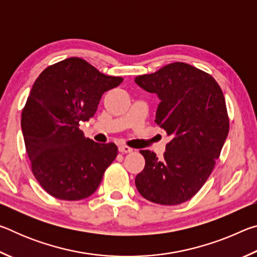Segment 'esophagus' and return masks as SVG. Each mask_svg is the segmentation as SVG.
I'll return each instance as SVG.
<instances>
[{
    "instance_id": "34e87169",
    "label": "esophagus",
    "mask_w": 257,
    "mask_h": 257,
    "mask_svg": "<svg viewBox=\"0 0 257 257\" xmlns=\"http://www.w3.org/2000/svg\"><path fill=\"white\" fill-rule=\"evenodd\" d=\"M119 152L120 153H130V152H133V149H130L129 146H125V145H120Z\"/></svg>"
}]
</instances>
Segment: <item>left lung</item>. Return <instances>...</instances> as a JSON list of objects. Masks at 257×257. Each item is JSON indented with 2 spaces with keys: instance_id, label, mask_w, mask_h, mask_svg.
I'll use <instances>...</instances> for the list:
<instances>
[{
  "instance_id": "1",
  "label": "left lung",
  "mask_w": 257,
  "mask_h": 257,
  "mask_svg": "<svg viewBox=\"0 0 257 257\" xmlns=\"http://www.w3.org/2000/svg\"><path fill=\"white\" fill-rule=\"evenodd\" d=\"M135 82L160 98L155 122L171 142L163 159L141 151L145 168L135 184L147 201L178 205L205 184L229 133L222 89L211 75L184 62H173Z\"/></svg>"
}]
</instances>
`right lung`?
<instances>
[{
    "label": "right lung",
    "instance_id": "add662e5",
    "mask_svg": "<svg viewBox=\"0 0 257 257\" xmlns=\"http://www.w3.org/2000/svg\"><path fill=\"white\" fill-rule=\"evenodd\" d=\"M122 81L80 58L52 64L35 80L21 129L32 171L51 196L79 201L101 184L118 147L86 138L79 124L94 116L102 95Z\"/></svg>",
    "mask_w": 257,
    "mask_h": 257
}]
</instances>
